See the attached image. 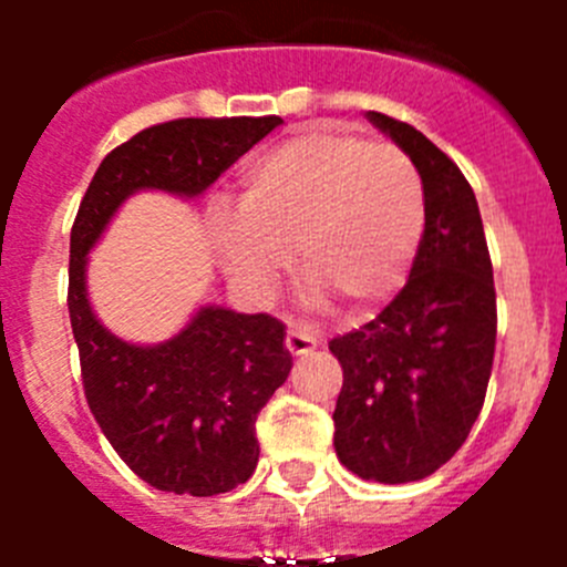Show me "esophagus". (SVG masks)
Listing matches in <instances>:
<instances>
[{
	"label": "esophagus",
	"mask_w": 567,
	"mask_h": 567,
	"mask_svg": "<svg viewBox=\"0 0 567 567\" xmlns=\"http://www.w3.org/2000/svg\"><path fill=\"white\" fill-rule=\"evenodd\" d=\"M315 346H318V340L312 338L309 332H303V329L298 327H289L287 332V349L292 358H303V354L315 352Z\"/></svg>",
	"instance_id": "obj_1"
}]
</instances>
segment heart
<instances>
[{
  "label": "heart",
  "instance_id": "obj_1",
  "mask_svg": "<svg viewBox=\"0 0 567 567\" xmlns=\"http://www.w3.org/2000/svg\"><path fill=\"white\" fill-rule=\"evenodd\" d=\"M238 215L215 224V252L255 298L278 289L298 252L315 309L372 318L403 289L425 229L417 167L392 144L315 127L260 153L240 175Z\"/></svg>",
  "mask_w": 567,
  "mask_h": 567
}]
</instances>
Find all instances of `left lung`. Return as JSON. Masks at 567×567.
Instances as JSON below:
<instances>
[{"mask_svg": "<svg viewBox=\"0 0 567 567\" xmlns=\"http://www.w3.org/2000/svg\"><path fill=\"white\" fill-rule=\"evenodd\" d=\"M417 167L425 229L398 298L358 332L329 343L343 365L334 452L372 483H414L457 454L488 389L497 295L474 189L412 124L369 110Z\"/></svg>", "mask_w": 567, "mask_h": 567, "instance_id": "8db88e82", "label": "left lung"}]
</instances>
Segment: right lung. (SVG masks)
I'll use <instances>...</instances> for the list:
<instances>
[{"label": "right lung", "mask_w": 567, "mask_h": 567, "mask_svg": "<svg viewBox=\"0 0 567 567\" xmlns=\"http://www.w3.org/2000/svg\"><path fill=\"white\" fill-rule=\"evenodd\" d=\"M284 118H178L99 164L70 233V327L87 405L118 457L158 491L213 497L258 465L255 420L289 378L287 329L269 315L204 303L162 343H130L99 320L87 255L135 193L198 198Z\"/></svg>", "instance_id": "obj_1"}]
</instances>
